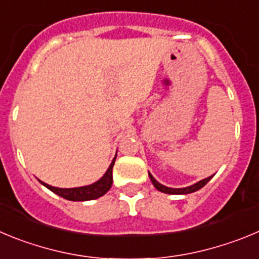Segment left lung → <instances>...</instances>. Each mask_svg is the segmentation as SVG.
I'll use <instances>...</instances> for the list:
<instances>
[{
	"instance_id": "1",
	"label": "left lung",
	"mask_w": 259,
	"mask_h": 259,
	"mask_svg": "<svg viewBox=\"0 0 259 259\" xmlns=\"http://www.w3.org/2000/svg\"><path fill=\"white\" fill-rule=\"evenodd\" d=\"M149 177H150L151 182H153V185H154V186H155V189L159 190V191H162V193H165V194H176V195H184V194L195 193V191H198V190H200L201 187L205 186V185H207L208 182L210 181V179H212L213 176L207 177V179L201 180V181L196 182V184L191 185V186L182 187V189H172V187H167V186H164V185L159 184V182L156 181V180L154 179L153 176H151V173H150V172H149Z\"/></svg>"
}]
</instances>
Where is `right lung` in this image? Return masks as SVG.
Listing matches in <instances>:
<instances>
[{
	"label": "right lung",
	"instance_id": "add662e5",
	"mask_svg": "<svg viewBox=\"0 0 259 259\" xmlns=\"http://www.w3.org/2000/svg\"><path fill=\"white\" fill-rule=\"evenodd\" d=\"M117 155L114 156L113 162L109 165L108 170L105 172L103 177L95 184L89 185V186H82V187H73V189H60V187H54L50 185L45 184L41 181L42 185L51 190L52 193L58 194L61 198L66 199V200L72 201H86V200H94V199L100 198V196L105 195L110 190L111 184H113V165L115 162Z\"/></svg>",
	"mask_w": 259,
	"mask_h": 259
}]
</instances>
